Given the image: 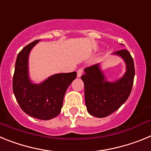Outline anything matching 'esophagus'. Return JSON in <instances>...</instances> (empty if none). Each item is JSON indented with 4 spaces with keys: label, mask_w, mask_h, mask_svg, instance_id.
Segmentation results:
<instances>
[{
    "label": "esophagus",
    "mask_w": 151,
    "mask_h": 151,
    "mask_svg": "<svg viewBox=\"0 0 151 151\" xmlns=\"http://www.w3.org/2000/svg\"><path fill=\"white\" fill-rule=\"evenodd\" d=\"M82 73H83V69H78V71H77V76L80 77L82 75Z\"/></svg>",
    "instance_id": "obj_1"
}]
</instances>
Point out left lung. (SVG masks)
Returning <instances> with one entry per match:
<instances>
[{
  "label": "left lung",
  "mask_w": 151,
  "mask_h": 151,
  "mask_svg": "<svg viewBox=\"0 0 151 151\" xmlns=\"http://www.w3.org/2000/svg\"><path fill=\"white\" fill-rule=\"evenodd\" d=\"M114 54L121 56L126 63L127 71L121 79L114 83L106 82L98 64L85 68L81 76L85 85V104L93 116L104 118L115 112L127 101L132 89L135 73L132 57L125 49Z\"/></svg>",
  "instance_id": "obj_1"
}]
</instances>
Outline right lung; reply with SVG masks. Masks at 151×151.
<instances>
[{
	"mask_svg": "<svg viewBox=\"0 0 151 151\" xmlns=\"http://www.w3.org/2000/svg\"><path fill=\"white\" fill-rule=\"evenodd\" d=\"M38 41L36 40L26 45L18 54L13 76V91L25 113L34 118L48 120L60 113L66 89L77 73H60L40 85L31 83L28 76V57Z\"/></svg>",
	"mask_w": 151,
	"mask_h": 151,
	"instance_id": "right-lung-1",
	"label": "right lung"
}]
</instances>
